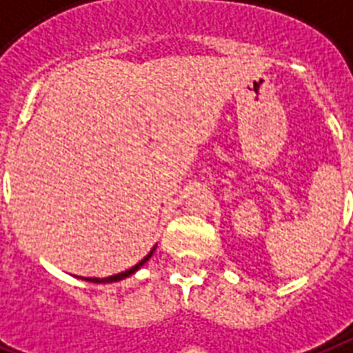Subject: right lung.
<instances>
[{
	"mask_svg": "<svg viewBox=\"0 0 353 353\" xmlns=\"http://www.w3.org/2000/svg\"><path fill=\"white\" fill-rule=\"evenodd\" d=\"M154 250H156V248H152V250H150V254H148V256L145 257V259H141V261H139V263H137L136 266H132V268H128V270L121 272V274H117V276L105 277V279H97V277H88L87 281H90V283H112V281H121V279H125V277L132 276V274H134V272H136V270H139V268H141V266L145 265V263H147L148 259H150L152 252H154Z\"/></svg>",
	"mask_w": 353,
	"mask_h": 353,
	"instance_id": "right-lung-1",
	"label": "right lung"
}]
</instances>
